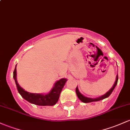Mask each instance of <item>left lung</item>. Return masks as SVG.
<instances>
[{"mask_svg":"<svg viewBox=\"0 0 130 130\" xmlns=\"http://www.w3.org/2000/svg\"><path fill=\"white\" fill-rule=\"evenodd\" d=\"M118 79V75H117L116 76V79H115V83H114L113 86L112 87V88H111V89H110L108 92H107L105 94L101 95V96L99 97V98H88V97L85 96V95H83L82 94H81L80 92H79V90H78V86H77L76 88V95H77V96H78V98H79V99L81 101H82L83 102H84V103H89V102H96V101H101V100L104 99H105V98H108V97H109V95L111 94V93L112 92V91H113V89H115L116 85H117Z\"/></svg>","mask_w":130,"mask_h":130,"instance_id":"8db88e82","label":"left lung"}]
</instances>
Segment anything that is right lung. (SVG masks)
I'll use <instances>...</instances> for the list:
<instances>
[{
    "label": "right lung",
    "mask_w": 130,
    "mask_h": 130,
    "mask_svg": "<svg viewBox=\"0 0 130 130\" xmlns=\"http://www.w3.org/2000/svg\"><path fill=\"white\" fill-rule=\"evenodd\" d=\"M13 78L15 79L18 92L22 98L31 104L41 106H52L55 105L57 102L61 91L65 86L66 81H67V78H62L56 81L49 93L45 94L27 92L20 86L17 79V65L13 72Z\"/></svg>",
    "instance_id": "add662e5"
}]
</instances>
